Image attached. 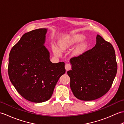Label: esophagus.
Returning <instances> with one entry per match:
<instances>
[{
  "instance_id": "34e87169",
  "label": "esophagus",
  "mask_w": 124,
  "mask_h": 124,
  "mask_svg": "<svg viewBox=\"0 0 124 124\" xmlns=\"http://www.w3.org/2000/svg\"><path fill=\"white\" fill-rule=\"evenodd\" d=\"M65 68L66 70L68 71V70H70L71 69V66L69 64H67L65 65Z\"/></svg>"
}]
</instances>
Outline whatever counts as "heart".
<instances>
[{
  "instance_id": "1",
  "label": "heart",
  "mask_w": 124,
  "mask_h": 124,
  "mask_svg": "<svg viewBox=\"0 0 124 124\" xmlns=\"http://www.w3.org/2000/svg\"><path fill=\"white\" fill-rule=\"evenodd\" d=\"M85 36L81 34H75L70 36H67L62 38L60 39L58 42V45L60 49L62 51L67 50L70 48H72L75 45L81 42L84 40ZM86 47V44L83 43L79 45L75 48L73 51V54L74 56H78L84 53ZM54 53L56 56H60L61 54V52L60 50L56 47L53 48Z\"/></svg>"
}]
</instances>
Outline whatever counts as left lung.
Listing matches in <instances>:
<instances>
[{"mask_svg": "<svg viewBox=\"0 0 124 124\" xmlns=\"http://www.w3.org/2000/svg\"><path fill=\"white\" fill-rule=\"evenodd\" d=\"M97 43L90 50L70 60L67 71L70 86L78 99L91 101L108 91L116 75L117 64L113 46L97 35Z\"/></svg>", "mask_w": 124, "mask_h": 124, "instance_id": "8db88e82", "label": "left lung"}]
</instances>
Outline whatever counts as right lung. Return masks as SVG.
<instances>
[{"mask_svg": "<svg viewBox=\"0 0 124 124\" xmlns=\"http://www.w3.org/2000/svg\"><path fill=\"white\" fill-rule=\"evenodd\" d=\"M48 29L33 30L22 35L11 49L8 75L21 96L41 103L50 99L60 77L65 73V63L54 64L46 46Z\"/></svg>", "mask_w": 124, "mask_h": 124, "instance_id": "obj_1", "label": "right lung"}]
</instances>
